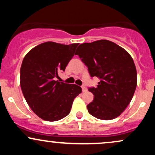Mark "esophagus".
Returning a JSON list of instances; mask_svg holds the SVG:
<instances>
[{"mask_svg": "<svg viewBox=\"0 0 155 155\" xmlns=\"http://www.w3.org/2000/svg\"><path fill=\"white\" fill-rule=\"evenodd\" d=\"M81 89H82V92H86L87 91V88H86V87L85 86H81Z\"/></svg>", "mask_w": 155, "mask_h": 155, "instance_id": "1", "label": "esophagus"}]
</instances>
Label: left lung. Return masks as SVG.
<instances>
[{
    "label": "left lung",
    "instance_id": "1",
    "mask_svg": "<svg viewBox=\"0 0 155 155\" xmlns=\"http://www.w3.org/2000/svg\"><path fill=\"white\" fill-rule=\"evenodd\" d=\"M75 54L87 67L90 76L100 80L95 87H88L94 95L87 106L89 113L104 120L120 116L136 88V68L130 55L108 40L80 44Z\"/></svg>",
    "mask_w": 155,
    "mask_h": 155
}]
</instances>
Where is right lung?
<instances>
[{
    "label": "right lung",
    "instance_id": "right-lung-1",
    "mask_svg": "<svg viewBox=\"0 0 155 155\" xmlns=\"http://www.w3.org/2000/svg\"><path fill=\"white\" fill-rule=\"evenodd\" d=\"M78 45L45 42L32 49L23 59L21 89L30 108L42 120L54 122L66 117L74 98L81 92L78 85L55 80L58 73L65 71Z\"/></svg>",
    "mask_w": 155,
    "mask_h": 155
}]
</instances>
